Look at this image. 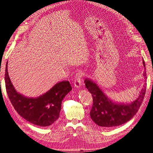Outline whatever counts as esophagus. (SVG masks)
<instances>
[{
  "mask_svg": "<svg viewBox=\"0 0 153 153\" xmlns=\"http://www.w3.org/2000/svg\"><path fill=\"white\" fill-rule=\"evenodd\" d=\"M84 73L82 71H78L74 78V85L75 87L80 88L82 84V76H84Z\"/></svg>",
  "mask_w": 153,
  "mask_h": 153,
  "instance_id": "esophagus-1",
  "label": "esophagus"
}]
</instances>
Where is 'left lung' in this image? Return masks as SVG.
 I'll return each mask as SVG.
<instances>
[{
    "label": "left lung",
    "instance_id": "left-lung-1",
    "mask_svg": "<svg viewBox=\"0 0 153 153\" xmlns=\"http://www.w3.org/2000/svg\"><path fill=\"white\" fill-rule=\"evenodd\" d=\"M143 64L145 68L146 64L143 61ZM143 76L147 79L146 71L143 72ZM84 83L93 99L90 116L97 125L104 128L118 126L131 119L142 105L147 85L145 83L138 98L132 103L121 104L116 103L110 100L96 83L91 80L86 78Z\"/></svg>",
    "mask_w": 153,
    "mask_h": 153
}]
</instances>
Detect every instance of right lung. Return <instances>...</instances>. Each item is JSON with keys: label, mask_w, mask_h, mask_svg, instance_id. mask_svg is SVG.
Segmentation results:
<instances>
[{"label": "right lung", "mask_w": 153, "mask_h": 153, "mask_svg": "<svg viewBox=\"0 0 153 153\" xmlns=\"http://www.w3.org/2000/svg\"><path fill=\"white\" fill-rule=\"evenodd\" d=\"M5 83L9 98L18 114L26 121L42 127L50 126L58 119L62 101L72 89L68 81H62L36 98L24 96L18 92L12 84L7 71V62Z\"/></svg>", "instance_id": "add662e5"}]
</instances>
